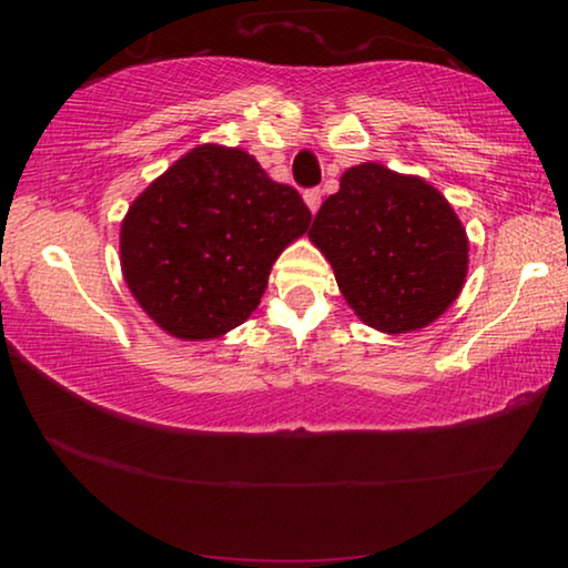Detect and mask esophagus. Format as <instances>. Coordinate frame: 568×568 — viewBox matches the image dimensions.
<instances>
[{"label": "esophagus", "instance_id": "1", "mask_svg": "<svg viewBox=\"0 0 568 568\" xmlns=\"http://www.w3.org/2000/svg\"><path fill=\"white\" fill-rule=\"evenodd\" d=\"M321 201H323V193L317 191V189H310V191H305V204H307V209L310 212H317V209H321Z\"/></svg>", "mask_w": 568, "mask_h": 568}]
</instances>
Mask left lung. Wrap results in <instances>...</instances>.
<instances>
[{
    "mask_svg": "<svg viewBox=\"0 0 568 568\" xmlns=\"http://www.w3.org/2000/svg\"><path fill=\"white\" fill-rule=\"evenodd\" d=\"M310 240L356 317L390 336L437 321L468 276V235L453 204L424 178L379 162L341 175Z\"/></svg>",
    "mask_w": 568,
    "mask_h": 568,
    "instance_id": "obj_1",
    "label": "left lung"
}]
</instances>
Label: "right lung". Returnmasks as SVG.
<instances>
[{
    "instance_id": "1",
    "label": "right lung",
    "mask_w": 568,
    "mask_h": 568,
    "mask_svg": "<svg viewBox=\"0 0 568 568\" xmlns=\"http://www.w3.org/2000/svg\"><path fill=\"white\" fill-rule=\"evenodd\" d=\"M310 222L300 193L271 181L253 154L199 144L123 216V282L173 338H220L258 307L271 266Z\"/></svg>"
}]
</instances>
